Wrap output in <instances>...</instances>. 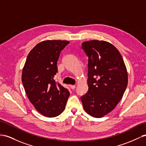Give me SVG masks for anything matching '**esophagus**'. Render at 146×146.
I'll return each instance as SVG.
<instances>
[{"label": "esophagus", "mask_w": 146, "mask_h": 146, "mask_svg": "<svg viewBox=\"0 0 146 146\" xmlns=\"http://www.w3.org/2000/svg\"><path fill=\"white\" fill-rule=\"evenodd\" d=\"M69 86L70 87V88L71 89H75V88H76V86H74V85H69Z\"/></svg>", "instance_id": "1"}]
</instances>
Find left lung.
<instances>
[{"label": "left lung", "mask_w": 146, "mask_h": 146, "mask_svg": "<svg viewBox=\"0 0 146 146\" xmlns=\"http://www.w3.org/2000/svg\"><path fill=\"white\" fill-rule=\"evenodd\" d=\"M88 58V91L81 98L84 110L95 118L113 110L128 85V72L119 52L105 40L82 43Z\"/></svg>", "instance_id": "left-lung-1"}]
</instances>
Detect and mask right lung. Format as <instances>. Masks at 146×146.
<instances>
[{
    "label": "right lung",
    "instance_id": "1",
    "mask_svg": "<svg viewBox=\"0 0 146 146\" xmlns=\"http://www.w3.org/2000/svg\"><path fill=\"white\" fill-rule=\"evenodd\" d=\"M70 42L46 40L37 44L29 52L21 74L26 94L37 111L47 117L61 114L70 96L68 89L54 79L57 63L64 47Z\"/></svg>",
    "mask_w": 146,
    "mask_h": 146
}]
</instances>
